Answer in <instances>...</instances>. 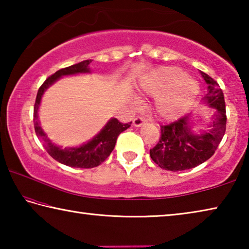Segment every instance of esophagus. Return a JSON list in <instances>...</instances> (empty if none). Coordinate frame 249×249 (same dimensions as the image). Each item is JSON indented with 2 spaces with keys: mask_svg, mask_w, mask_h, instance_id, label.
Segmentation results:
<instances>
[{
  "mask_svg": "<svg viewBox=\"0 0 249 249\" xmlns=\"http://www.w3.org/2000/svg\"><path fill=\"white\" fill-rule=\"evenodd\" d=\"M145 122H146V120L144 119V117L138 116L133 121V125L135 126V127H142V126L145 124Z\"/></svg>",
  "mask_w": 249,
  "mask_h": 249,
  "instance_id": "34e87169",
  "label": "esophagus"
}]
</instances>
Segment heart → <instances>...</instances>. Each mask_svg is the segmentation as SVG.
<instances>
[{
  "instance_id": "obj_1",
  "label": "heart",
  "mask_w": 249,
  "mask_h": 249,
  "mask_svg": "<svg viewBox=\"0 0 249 249\" xmlns=\"http://www.w3.org/2000/svg\"><path fill=\"white\" fill-rule=\"evenodd\" d=\"M140 91L155 96L154 111L160 120L171 122L182 116L195 103L199 86L176 67L155 69L142 78Z\"/></svg>"
}]
</instances>
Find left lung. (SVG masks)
Wrapping results in <instances>:
<instances>
[{"instance_id": "left-lung-1", "label": "left lung", "mask_w": 249, "mask_h": 249, "mask_svg": "<svg viewBox=\"0 0 249 249\" xmlns=\"http://www.w3.org/2000/svg\"><path fill=\"white\" fill-rule=\"evenodd\" d=\"M201 75L208 84L203 103L214 108L211 122L197 133L193 130L195 123L191 114L161 126V137L149 153L151 159L165 170H187L203 163L215 153L225 134L224 94L215 80L204 72H201Z\"/></svg>"}]
</instances>
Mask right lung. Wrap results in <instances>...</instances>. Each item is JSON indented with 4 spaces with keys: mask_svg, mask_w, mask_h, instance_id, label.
Returning <instances> with one entry per match:
<instances>
[{
    "mask_svg": "<svg viewBox=\"0 0 249 249\" xmlns=\"http://www.w3.org/2000/svg\"><path fill=\"white\" fill-rule=\"evenodd\" d=\"M90 60H83L77 65H72L67 68L58 70L53 75H50L46 81L41 84L38 92H37L35 107H34V126H35V132L37 137L39 138L41 144L47 150V153L52 157L57 160L58 162L64 163L66 166L73 167V168H93L102 163L107 159L109 154L114 149L116 140L119 135L127 129L132 122L127 124H123L116 119H109L107 123L104 125V127L92 138L84 144L75 147H67L62 148L61 146H58L49 140L47 134L44 132L39 123L38 111L41 102V98L45 93V91L48 89L50 86L58 81L62 77L67 75H74L81 73H91L89 66L91 64Z\"/></svg>",
    "mask_w": 249,
    "mask_h": 249,
    "instance_id": "obj_1",
    "label": "right lung"
}]
</instances>
